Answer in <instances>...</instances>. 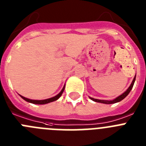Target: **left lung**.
<instances>
[{
	"label": "left lung",
	"mask_w": 146,
	"mask_h": 146,
	"mask_svg": "<svg viewBox=\"0 0 146 146\" xmlns=\"http://www.w3.org/2000/svg\"><path fill=\"white\" fill-rule=\"evenodd\" d=\"M135 78H136V75H135V77H134L133 80H132V82H131V85H130L129 87L128 88V89H127V90H126V91L123 93V94H122L121 95H120L119 96H118L117 98H115V99H113V100H111V101H108V100H101V99H94V98H91V97H89V98H90L91 100H93V101L96 102L103 103V104H114V103L119 102L120 101L123 100V99H124V98L126 97V96H127L129 94V92L131 91V88H133L134 83H135Z\"/></svg>",
	"instance_id": "left-lung-1"
}]
</instances>
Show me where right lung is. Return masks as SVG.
Instances as JSON below:
<instances>
[{
	"label": "right lung",
	"mask_w": 146,
	"mask_h": 146,
	"mask_svg": "<svg viewBox=\"0 0 146 146\" xmlns=\"http://www.w3.org/2000/svg\"><path fill=\"white\" fill-rule=\"evenodd\" d=\"M64 88H65V86H64L63 89H62L61 91H60V92L59 93L58 95H56V96H53V97H52V98H50V99H44V100H33V99H28V98L24 97V96H21V95H20V96H21V97L23 98L24 100H25L26 102H28L32 103V104H47V103L52 102L56 101L57 99H58L60 97V96L62 95L63 92H64Z\"/></svg>",
	"instance_id": "add662e5"
}]
</instances>
